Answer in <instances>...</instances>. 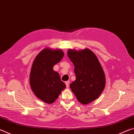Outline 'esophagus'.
Returning a JSON list of instances; mask_svg holds the SVG:
<instances>
[{"mask_svg": "<svg viewBox=\"0 0 134 134\" xmlns=\"http://www.w3.org/2000/svg\"><path fill=\"white\" fill-rule=\"evenodd\" d=\"M65 85H66V87L68 88L69 87V83H70V81H65Z\"/></svg>", "mask_w": 134, "mask_h": 134, "instance_id": "1", "label": "esophagus"}]
</instances>
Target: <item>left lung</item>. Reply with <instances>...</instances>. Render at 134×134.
I'll use <instances>...</instances> for the list:
<instances>
[{"mask_svg":"<svg viewBox=\"0 0 134 134\" xmlns=\"http://www.w3.org/2000/svg\"><path fill=\"white\" fill-rule=\"evenodd\" d=\"M67 55L74 65L76 80L70 87L79 102L91 103L98 98L105 87L106 79L102 67L94 53L89 48L69 49Z\"/></svg>","mask_w":134,"mask_h":134,"instance_id":"8db88e82","label":"left lung"}]
</instances>
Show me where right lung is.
Returning <instances> with one entry per match:
<instances>
[{
	"label": "right lung",
	"instance_id": "obj_1",
	"mask_svg": "<svg viewBox=\"0 0 134 134\" xmlns=\"http://www.w3.org/2000/svg\"><path fill=\"white\" fill-rule=\"evenodd\" d=\"M64 53L61 49L45 48L34 60L29 84L34 93L45 103L51 104L66 87L60 76L53 70L54 65L62 60Z\"/></svg>",
	"mask_w": 134,
	"mask_h": 134
}]
</instances>
